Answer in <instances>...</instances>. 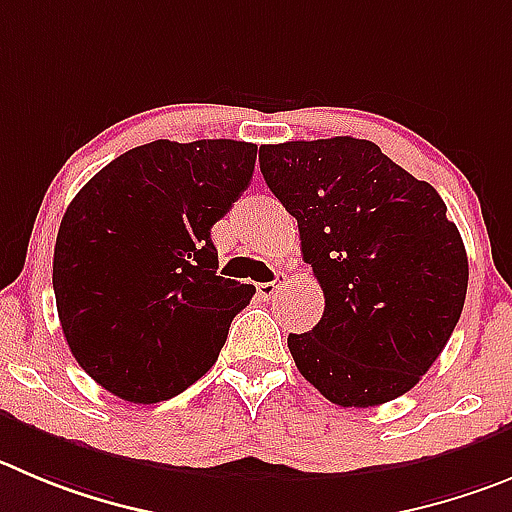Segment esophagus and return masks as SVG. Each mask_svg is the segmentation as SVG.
Masks as SVG:
<instances>
[{
  "label": "esophagus",
  "mask_w": 512,
  "mask_h": 512,
  "mask_svg": "<svg viewBox=\"0 0 512 512\" xmlns=\"http://www.w3.org/2000/svg\"><path fill=\"white\" fill-rule=\"evenodd\" d=\"M285 283H288V278H285L283 272H278V278L272 280V283H260L257 285V293L262 295V298H275V295L278 293H283V288H285Z\"/></svg>",
  "instance_id": "1"
}]
</instances>
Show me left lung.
Instances as JSON below:
<instances>
[{"instance_id":"obj_1","label":"left lung","mask_w":512,"mask_h":512,"mask_svg":"<svg viewBox=\"0 0 512 512\" xmlns=\"http://www.w3.org/2000/svg\"><path fill=\"white\" fill-rule=\"evenodd\" d=\"M260 171L298 219L326 298L321 323L288 336L298 371L338 407L407 394L465 305L467 252L447 204L364 138L262 146Z\"/></svg>"}]
</instances>
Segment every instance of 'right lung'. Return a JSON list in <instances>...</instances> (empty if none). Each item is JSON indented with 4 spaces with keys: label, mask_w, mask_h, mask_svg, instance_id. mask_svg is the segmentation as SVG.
I'll use <instances>...</instances> for the list:
<instances>
[{
    "label": "right lung",
    "mask_w": 512,
    "mask_h": 512,
    "mask_svg": "<svg viewBox=\"0 0 512 512\" xmlns=\"http://www.w3.org/2000/svg\"><path fill=\"white\" fill-rule=\"evenodd\" d=\"M255 159V143L161 138L70 202L52 260L57 315L75 361L118 399L156 404L202 379L255 295L219 275L212 242Z\"/></svg>",
    "instance_id": "right-lung-1"
}]
</instances>
